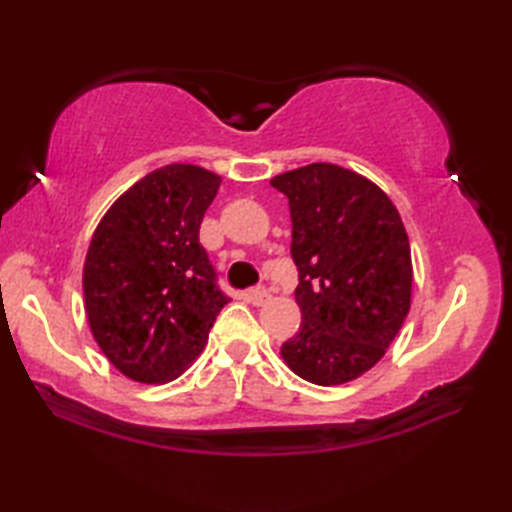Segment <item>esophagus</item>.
<instances>
[{"instance_id": "obj_1", "label": "esophagus", "mask_w": 512, "mask_h": 512, "mask_svg": "<svg viewBox=\"0 0 512 512\" xmlns=\"http://www.w3.org/2000/svg\"><path fill=\"white\" fill-rule=\"evenodd\" d=\"M248 297H250V303H253V306H264V303L270 299V292L264 286H257V288L250 290Z\"/></svg>"}]
</instances>
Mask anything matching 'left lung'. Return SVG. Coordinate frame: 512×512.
I'll list each match as a JSON object with an SVG mask.
<instances>
[{
    "label": "left lung",
    "mask_w": 512,
    "mask_h": 512,
    "mask_svg": "<svg viewBox=\"0 0 512 512\" xmlns=\"http://www.w3.org/2000/svg\"><path fill=\"white\" fill-rule=\"evenodd\" d=\"M270 184L288 198L299 270V332L281 345L314 385H343L372 369L411 306V248L400 213L372 180L330 162Z\"/></svg>",
    "instance_id": "obj_1"
}]
</instances>
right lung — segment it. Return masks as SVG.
I'll return each mask as SVG.
<instances>
[{"label": "right lung", "mask_w": 512, "mask_h": 512, "mask_svg": "<svg viewBox=\"0 0 512 512\" xmlns=\"http://www.w3.org/2000/svg\"><path fill=\"white\" fill-rule=\"evenodd\" d=\"M222 178L195 165L147 173L96 226L83 266L90 330L127 378L160 385L204 350L228 299L200 244Z\"/></svg>", "instance_id": "add662e5"}]
</instances>
